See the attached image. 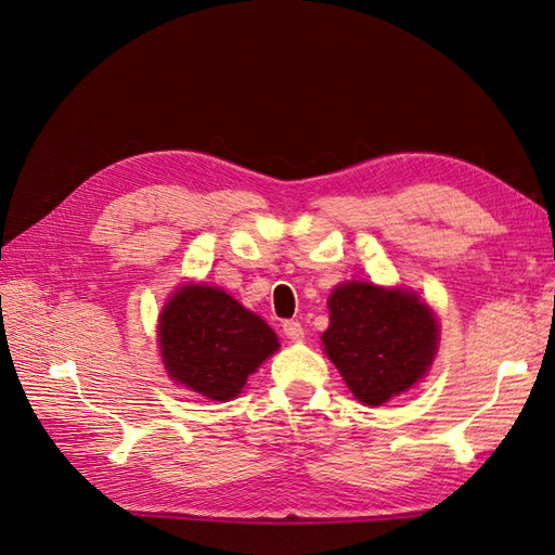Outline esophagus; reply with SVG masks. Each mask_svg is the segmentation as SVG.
Returning a JSON list of instances; mask_svg holds the SVG:
<instances>
[{
	"label": "esophagus",
	"mask_w": 555,
	"mask_h": 555,
	"mask_svg": "<svg viewBox=\"0 0 555 555\" xmlns=\"http://www.w3.org/2000/svg\"><path fill=\"white\" fill-rule=\"evenodd\" d=\"M282 333L287 335L289 340H294V343H300L306 338V333H304V324L300 322H296V319H287V322L282 324Z\"/></svg>",
	"instance_id": "1"
}]
</instances>
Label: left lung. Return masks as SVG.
Wrapping results in <instances>:
<instances>
[{
    "label": "left lung",
    "instance_id": "left-lung-1",
    "mask_svg": "<svg viewBox=\"0 0 555 555\" xmlns=\"http://www.w3.org/2000/svg\"><path fill=\"white\" fill-rule=\"evenodd\" d=\"M328 310L326 357L365 405H382L426 375L438 349V322L414 294L347 282L331 294Z\"/></svg>",
    "mask_w": 555,
    "mask_h": 555
}]
</instances>
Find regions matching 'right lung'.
<instances>
[{"label":"right lung","mask_w":555,"mask_h":555,"mask_svg":"<svg viewBox=\"0 0 555 555\" xmlns=\"http://www.w3.org/2000/svg\"><path fill=\"white\" fill-rule=\"evenodd\" d=\"M159 345L169 375L210 400L236 398L280 347L261 317L206 284H184L166 304Z\"/></svg>","instance_id":"add662e5"}]
</instances>
